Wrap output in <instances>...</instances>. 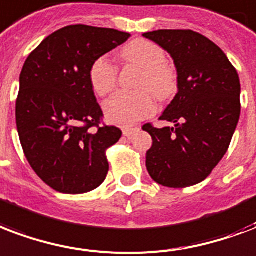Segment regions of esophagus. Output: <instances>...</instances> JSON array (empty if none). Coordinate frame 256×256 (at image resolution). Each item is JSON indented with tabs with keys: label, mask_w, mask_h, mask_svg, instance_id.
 <instances>
[{
	"label": "esophagus",
	"mask_w": 256,
	"mask_h": 256,
	"mask_svg": "<svg viewBox=\"0 0 256 256\" xmlns=\"http://www.w3.org/2000/svg\"><path fill=\"white\" fill-rule=\"evenodd\" d=\"M136 130H138L136 128H122V132H124V136H132V134L136 132Z\"/></svg>",
	"instance_id": "34e87169"
}]
</instances>
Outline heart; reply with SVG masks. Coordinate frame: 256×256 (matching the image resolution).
<instances>
[{"label": "heart", "instance_id": "heart-1", "mask_svg": "<svg viewBox=\"0 0 256 256\" xmlns=\"http://www.w3.org/2000/svg\"><path fill=\"white\" fill-rule=\"evenodd\" d=\"M120 58L128 66L141 68L136 92H118L104 103V112L111 122L132 124L149 116L156 108L154 98L166 102L178 88L177 72L165 63V50L153 42L136 38L120 50ZM90 82L99 96H107L118 83V67L110 58L100 56L90 67ZM150 92L152 93L150 94Z\"/></svg>", "mask_w": 256, "mask_h": 256}]
</instances>
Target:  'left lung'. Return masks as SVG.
Masks as SVG:
<instances>
[{
	"mask_svg": "<svg viewBox=\"0 0 256 256\" xmlns=\"http://www.w3.org/2000/svg\"><path fill=\"white\" fill-rule=\"evenodd\" d=\"M174 60L178 92L160 116L174 128H142L152 136L146 152L150 177L168 188L202 182L227 153L240 116V82L223 50L190 29L144 33Z\"/></svg>",
	"mask_w": 256,
	"mask_h": 256,
	"instance_id": "left-lung-1",
	"label": "left lung"
}]
</instances>
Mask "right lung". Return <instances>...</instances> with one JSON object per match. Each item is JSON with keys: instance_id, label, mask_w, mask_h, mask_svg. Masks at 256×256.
I'll return each mask as SVG.
<instances>
[{"instance_id": "right-lung-1", "label": "right lung", "mask_w": 256, "mask_h": 256, "mask_svg": "<svg viewBox=\"0 0 256 256\" xmlns=\"http://www.w3.org/2000/svg\"><path fill=\"white\" fill-rule=\"evenodd\" d=\"M128 37L116 29L70 25L25 60L16 100L20 142L36 174L58 192L87 193L106 178V150L122 132L102 122L88 72L94 60Z\"/></svg>"}]
</instances>
